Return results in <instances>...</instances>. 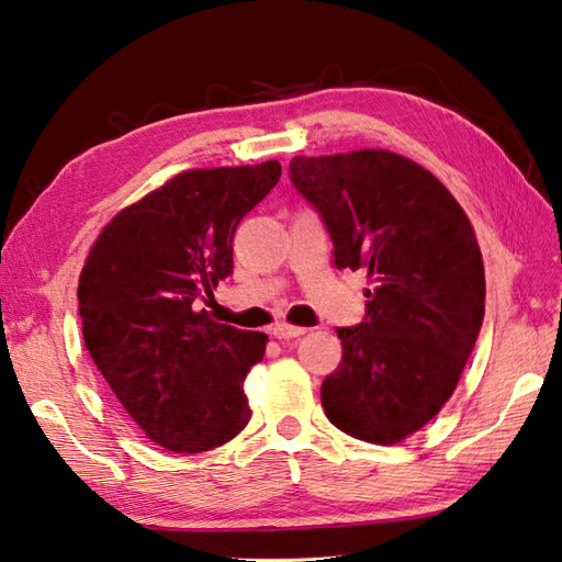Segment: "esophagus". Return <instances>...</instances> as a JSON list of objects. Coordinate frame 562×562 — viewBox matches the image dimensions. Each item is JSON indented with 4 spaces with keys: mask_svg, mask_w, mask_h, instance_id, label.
Segmentation results:
<instances>
[{
    "mask_svg": "<svg viewBox=\"0 0 562 562\" xmlns=\"http://www.w3.org/2000/svg\"><path fill=\"white\" fill-rule=\"evenodd\" d=\"M307 329H303V327H291V324H283V322H279V324H273V329H271V334L277 336L279 341H289V339H301V336L305 334Z\"/></svg>",
    "mask_w": 562,
    "mask_h": 562,
    "instance_id": "esophagus-1",
    "label": "esophagus"
}]
</instances>
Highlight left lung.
I'll return each mask as SVG.
<instances>
[{
	"label": "left lung",
	"mask_w": 562,
	"mask_h": 562,
	"mask_svg": "<svg viewBox=\"0 0 562 562\" xmlns=\"http://www.w3.org/2000/svg\"><path fill=\"white\" fill-rule=\"evenodd\" d=\"M289 176L317 211L339 269H366V317L339 327L324 414L351 438L394 445L438 416L479 339L485 277L447 187L392 151L295 156Z\"/></svg>",
	"instance_id": "obj_1"
}]
</instances>
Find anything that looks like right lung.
I'll use <instances>...</instances> for the list:
<instances>
[{
	"instance_id": "add662e5",
	"label": "right lung",
	"mask_w": 562,
	"mask_h": 562,
	"mask_svg": "<svg viewBox=\"0 0 562 562\" xmlns=\"http://www.w3.org/2000/svg\"><path fill=\"white\" fill-rule=\"evenodd\" d=\"M281 178L279 160L187 170L112 218L79 279L83 341L148 440L206 452L249 420L247 372L267 336L196 310L233 273V235Z\"/></svg>"
}]
</instances>
